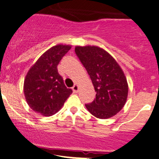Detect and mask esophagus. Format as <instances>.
Returning a JSON list of instances; mask_svg holds the SVG:
<instances>
[{
    "label": "esophagus",
    "mask_w": 159,
    "mask_h": 159,
    "mask_svg": "<svg viewBox=\"0 0 159 159\" xmlns=\"http://www.w3.org/2000/svg\"><path fill=\"white\" fill-rule=\"evenodd\" d=\"M78 89H79V87H78V84H75V85L73 86L72 89H73V91H74V93H78Z\"/></svg>",
    "instance_id": "esophagus-1"
}]
</instances>
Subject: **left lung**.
Instances as JSON below:
<instances>
[{
	"instance_id": "1",
	"label": "left lung",
	"mask_w": 159,
	"mask_h": 159,
	"mask_svg": "<svg viewBox=\"0 0 159 159\" xmlns=\"http://www.w3.org/2000/svg\"><path fill=\"white\" fill-rule=\"evenodd\" d=\"M75 53L92 80L96 98L85 104L97 118L108 119L124 106L128 85L124 73L109 53L97 46H77Z\"/></svg>"
}]
</instances>
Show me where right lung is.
I'll return each instance as SVG.
<instances>
[{
  "label": "right lung",
  "mask_w": 159,
  "mask_h": 159,
  "mask_svg": "<svg viewBox=\"0 0 159 159\" xmlns=\"http://www.w3.org/2000/svg\"><path fill=\"white\" fill-rule=\"evenodd\" d=\"M70 48V45L54 46L44 52L28 70L24 82V96L30 108L37 113L44 116L54 115L73 93L64 85L57 69Z\"/></svg>",
  "instance_id": "obj_1"
}]
</instances>
